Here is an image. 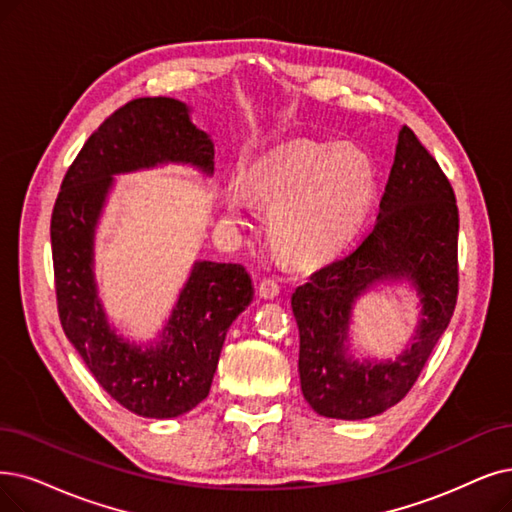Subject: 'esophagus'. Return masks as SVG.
<instances>
[{
    "label": "esophagus",
    "mask_w": 512,
    "mask_h": 512,
    "mask_svg": "<svg viewBox=\"0 0 512 512\" xmlns=\"http://www.w3.org/2000/svg\"><path fill=\"white\" fill-rule=\"evenodd\" d=\"M258 294L264 300H273L279 296V283L275 279H262L258 283Z\"/></svg>",
    "instance_id": "34e87169"
}]
</instances>
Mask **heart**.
<instances>
[{"mask_svg":"<svg viewBox=\"0 0 512 512\" xmlns=\"http://www.w3.org/2000/svg\"><path fill=\"white\" fill-rule=\"evenodd\" d=\"M252 195L271 210V233L300 260H323L349 243L376 197L374 157L355 142L292 140L260 155L248 170ZM229 212L248 210V197L229 187Z\"/></svg>","mask_w":512,"mask_h":512,"instance_id":"heart-1","label":"heart"}]
</instances>
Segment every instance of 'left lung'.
I'll return each mask as SVG.
<instances>
[{
	"label": "left lung",
	"instance_id": "1",
	"mask_svg": "<svg viewBox=\"0 0 512 512\" xmlns=\"http://www.w3.org/2000/svg\"><path fill=\"white\" fill-rule=\"evenodd\" d=\"M410 282L421 298L417 332L395 360H357L348 325L356 300L382 282ZM458 206L454 189L416 134L399 130L395 161L372 233L349 256L292 294L300 332L302 395L319 416L372 418L399 403L454 315Z\"/></svg>",
	"mask_w": 512,
	"mask_h": 512
}]
</instances>
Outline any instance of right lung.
Segmentation results:
<instances>
[{
	"label": "right lung",
	"mask_w": 512,
	"mask_h": 512,
	"mask_svg": "<svg viewBox=\"0 0 512 512\" xmlns=\"http://www.w3.org/2000/svg\"><path fill=\"white\" fill-rule=\"evenodd\" d=\"M182 163L214 174V142L176 98H136L79 151L54 203L50 237L58 317L96 382L142 418H176L208 397L224 338L254 298L241 264L195 260L157 340L111 327L94 275L96 227L119 174Z\"/></svg>",
	"instance_id": "obj_1"
}]
</instances>
